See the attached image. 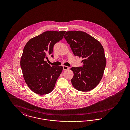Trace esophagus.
<instances>
[{
    "mask_svg": "<svg viewBox=\"0 0 130 130\" xmlns=\"http://www.w3.org/2000/svg\"><path fill=\"white\" fill-rule=\"evenodd\" d=\"M63 69L64 70H68V69H69L70 68L69 67H68V66H63Z\"/></svg>",
    "mask_w": 130,
    "mask_h": 130,
    "instance_id": "obj_1",
    "label": "esophagus"
}]
</instances>
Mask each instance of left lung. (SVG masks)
<instances>
[{
    "label": "left lung",
    "instance_id": "left-lung-1",
    "mask_svg": "<svg viewBox=\"0 0 130 130\" xmlns=\"http://www.w3.org/2000/svg\"><path fill=\"white\" fill-rule=\"evenodd\" d=\"M64 38L75 56L82 58V67H72L73 86L81 91H88L98 85L102 79L106 65L104 51L94 38L83 31L66 32Z\"/></svg>",
    "mask_w": 130,
    "mask_h": 130
}]
</instances>
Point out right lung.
<instances>
[{
  "instance_id": "1",
  "label": "right lung",
  "mask_w": 130,
  "mask_h": 130,
  "mask_svg": "<svg viewBox=\"0 0 130 130\" xmlns=\"http://www.w3.org/2000/svg\"><path fill=\"white\" fill-rule=\"evenodd\" d=\"M66 31H48L30 39L24 47L20 67L28 87L37 94L53 91L63 67L52 66L45 61L51 55L55 44L63 39Z\"/></svg>"
}]
</instances>
